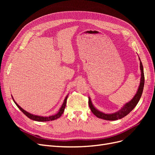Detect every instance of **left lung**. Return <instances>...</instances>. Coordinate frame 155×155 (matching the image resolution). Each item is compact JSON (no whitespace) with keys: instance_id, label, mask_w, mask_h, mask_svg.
<instances>
[{"instance_id":"obj_1","label":"left lung","mask_w":155,"mask_h":155,"mask_svg":"<svg viewBox=\"0 0 155 155\" xmlns=\"http://www.w3.org/2000/svg\"><path fill=\"white\" fill-rule=\"evenodd\" d=\"M138 58L140 60V71H141V78H140V85L137 90V92L136 93L134 96L133 97V99L130 101H129V102L126 103V104L121 107L119 110L113 112V113H105V112H101L98 109H97L92 104L91 97H88L89 107H90L92 113L96 116H97V118L104 119L105 120H110V121L119 120L124 118V117L126 115H127L129 112L132 110H133L134 108L137 106L142 94L143 86H144V81H145L143 65H142L141 60H140L139 57Z\"/></svg>"}]
</instances>
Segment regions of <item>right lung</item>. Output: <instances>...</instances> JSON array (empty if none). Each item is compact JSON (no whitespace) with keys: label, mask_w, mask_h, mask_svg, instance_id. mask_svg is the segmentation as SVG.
Returning <instances> with one entry per match:
<instances>
[{"label":"right lung","mask_w":155,"mask_h":155,"mask_svg":"<svg viewBox=\"0 0 155 155\" xmlns=\"http://www.w3.org/2000/svg\"><path fill=\"white\" fill-rule=\"evenodd\" d=\"M68 94H68L66 96V97H65L64 100L63 101V104H62L61 107V108L59 109V111L58 112V113H56V114H55L54 115L50 116H42L35 115V114H33L30 113V112L26 111L25 110L23 109L22 107H21L19 105H18L16 103V101L14 100L12 96V99H13L14 103H15V105L17 106V107L18 108V109H19L27 117H28L30 119L33 120H34V121H52V120H55L56 119H58V118H59L63 114V112L64 110V109H65V107H66L67 100V98H68Z\"/></svg>","instance_id":"add662e5"}]
</instances>
